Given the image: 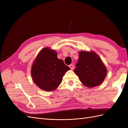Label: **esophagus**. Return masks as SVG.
<instances>
[{
    "instance_id": "34e87169",
    "label": "esophagus",
    "mask_w": 128,
    "mask_h": 128,
    "mask_svg": "<svg viewBox=\"0 0 128 128\" xmlns=\"http://www.w3.org/2000/svg\"><path fill=\"white\" fill-rule=\"evenodd\" d=\"M69 67L70 68V69H72V70H73L74 68V64H72L70 65H69Z\"/></svg>"
}]
</instances>
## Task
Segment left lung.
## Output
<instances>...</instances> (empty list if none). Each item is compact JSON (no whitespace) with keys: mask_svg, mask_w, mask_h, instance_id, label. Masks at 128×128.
I'll return each instance as SVG.
<instances>
[{"mask_svg":"<svg viewBox=\"0 0 128 128\" xmlns=\"http://www.w3.org/2000/svg\"><path fill=\"white\" fill-rule=\"evenodd\" d=\"M74 72L85 86L94 87L101 84L107 74V69L94 52L80 51Z\"/></svg>","mask_w":128,"mask_h":128,"instance_id":"1","label":"left lung"}]
</instances>
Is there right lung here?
<instances>
[{"mask_svg":"<svg viewBox=\"0 0 128 128\" xmlns=\"http://www.w3.org/2000/svg\"><path fill=\"white\" fill-rule=\"evenodd\" d=\"M69 69L62 60L57 58L55 51L45 48L37 56L31 72L33 81L38 87L51 91L59 86L64 74Z\"/></svg>","mask_w":128,"mask_h":128,"instance_id":"obj_1","label":"right lung"}]
</instances>
